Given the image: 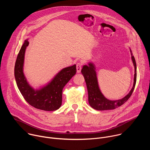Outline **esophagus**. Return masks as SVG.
<instances>
[{
    "label": "esophagus",
    "instance_id": "34e87169",
    "mask_svg": "<svg viewBox=\"0 0 150 150\" xmlns=\"http://www.w3.org/2000/svg\"><path fill=\"white\" fill-rule=\"evenodd\" d=\"M82 63L81 62H78L76 64V71L78 73H79L81 72V68H82Z\"/></svg>",
    "mask_w": 150,
    "mask_h": 150
}]
</instances>
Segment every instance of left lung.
Here are the masks:
<instances>
[{
    "instance_id": "left-lung-1",
    "label": "left lung",
    "mask_w": 150,
    "mask_h": 150,
    "mask_svg": "<svg viewBox=\"0 0 150 150\" xmlns=\"http://www.w3.org/2000/svg\"><path fill=\"white\" fill-rule=\"evenodd\" d=\"M132 60L135 67L134 82L132 90L127 96L124 98L118 100H109L107 99L101 93L97 81L96 72L95 71V67L93 63H88V66L85 65L81 69V73L83 75L85 82L87 84V87L88 94V102L91 108L97 110H113L123 104L131 96L137 81V64L132 53L130 50Z\"/></svg>"
}]
</instances>
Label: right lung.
<instances>
[{"label":"right lung","mask_w":150,"mask_h":150,"mask_svg":"<svg viewBox=\"0 0 150 150\" xmlns=\"http://www.w3.org/2000/svg\"><path fill=\"white\" fill-rule=\"evenodd\" d=\"M28 45L27 40L15 62L14 74L18 88L26 101L34 108L45 111L56 110L62 105L63 87L76 72V65L63 68L46 86L35 90L27 82L23 72L24 55Z\"/></svg>","instance_id":"1"}]
</instances>
